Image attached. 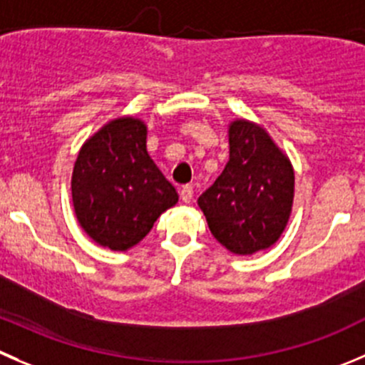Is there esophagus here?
<instances>
[{
  "mask_svg": "<svg viewBox=\"0 0 365 365\" xmlns=\"http://www.w3.org/2000/svg\"><path fill=\"white\" fill-rule=\"evenodd\" d=\"M192 196H194L192 185H183L182 189H180V197H182V201H185V203H190V201H192Z\"/></svg>",
  "mask_w": 365,
  "mask_h": 365,
  "instance_id": "1",
  "label": "esophagus"
}]
</instances>
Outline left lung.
Listing matches in <instances>:
<instances>
[{
	"instance_id": "left-lung-1",
	"label": "left lung",
	"mask_w": 365,
	"mask_h": 365,
	"mask_svg": "<svg viewBox=\"0 0 365 365\" xmlns=\"http://www.w3.org/2000/svg\"><path fill=\"white\" fill-rule=\"evenodd\" d=\"M230 160L197 205L212 235L232 253L253 255L285 230L294 200V171L284 151L255 123L230 125Z\"/></svg>"
}]
</instances>
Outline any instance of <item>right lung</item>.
<instances>
[{
	"mask_svg": "<svg viewBox=\"0 0 365 365\" xmlns=\"http://www.w3.org/2000/svg\"><path fill=\"white\" fill-rule=\"evenodd\" d=\"M146 125L119 118L81 146L73 169L74 214L91 239L126 251L144 239L178 194L146 150Z\"/></svg>",
	"mask_w": 365,
	"mask_h": 365,
	"instance_id": "obj_1",
	"label": "right lung"
}]
</instances>
